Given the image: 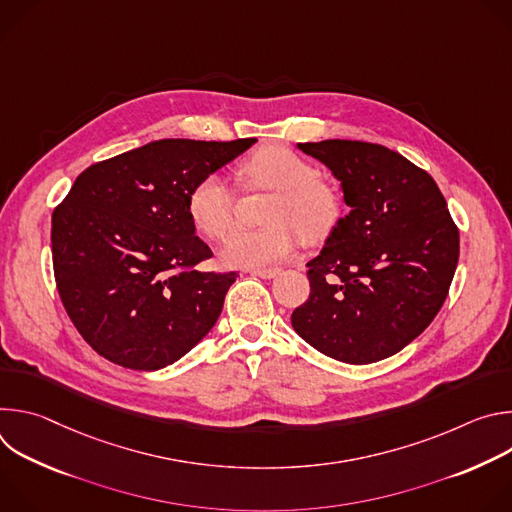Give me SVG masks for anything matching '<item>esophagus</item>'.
Masks as SVG:
<instances>
[{"mask_svg":"<svg viewBox=\"0 0 512 512\" xmlns=\"http://www.w3.org/2000/svg\"><path fill=\"white\" fill-rule=\"evenodd\" d=\"M251 273H253V275H257V277H263V279H271V277H275V275L279 273V269H275V267H267V269H251Z\"/></svg>","mask_w":512,"mask_h":512,"instance_id":"1","label":"esophagus"}]
</instances>
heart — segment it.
Here are the masks:
<instances>
[{
    "label": "heart",
    "mask_w": 512,
    "mask_h": 512,
    "mask_svg": "<svg viewBox=\"0 0 512 512\" xmlns=\"http://www.w3.org/2000/svg\"><path fill=\"white\" fill-rule=\"evenodd\" d=\"M247 186L273 192L261 229H237L223 245V259L237 267H259L294 253L302 239L324 241L342 216V192L318 176V168L283 145H265L241 164ZM190 223L208 239H223L235 223V194L229 182L208 174L186 200Z\"/></svg>",
    "instance_id": "1"
}]
</instances>
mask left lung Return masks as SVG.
Here are the masks:
<instances>
[{
	"instance_id": "1",
	"label": "left lung",
	"mask_w": 512,
	"mask_h": 512,
	"mask_svg": "<svg viewBox=\"0 0 512 512\" xmlns=\"http://www.w3.org/2000/svg\"><path fill=\"white\" fill-rule=\"evenodd\" d=\"M342 182L348 214L308 263L310 298L291 326L322 354L383 360L440 312L460 255V233L433 178L369 141L298 143Z\"/></svg>"
}]
</instances>
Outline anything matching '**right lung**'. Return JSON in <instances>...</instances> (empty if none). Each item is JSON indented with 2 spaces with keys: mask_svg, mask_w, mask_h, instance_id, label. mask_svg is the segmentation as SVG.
Segmentation results:
<instances>
[{
  "mask_svg": "<svg viewBox=\"0 0 512 512\" xmlns=\"http://www.w3.org/2000/svg\"><path fill=\"white\" fill-rule=\"evenodd\" d=\"M255 141H152L89 166L54 208L58 296L103 358L158 371L210 332L239 273L196 269L212 251L194 235L186 200Z\"/></svg>",
  "mask_w": 512,
  "mask_h": 512,
  "instance_id": "obj_1",
  "label": "right lung"
}]
</instances>
